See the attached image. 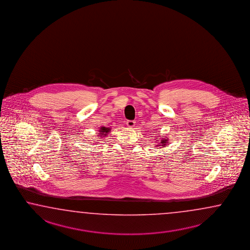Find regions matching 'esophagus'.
<instances>
[{
    "label": "esophagus",
    "mask_w": 250,
    "mask_h": 250,
    "mask_svg": "<svg viewBox=\"0 0 250 250\" xmlns=\"http://www.w3.org/2000/svg\"><path fill=\"white\" fill-rule=\"evenodd\" d=\"M126 125H127L128 127H134V125H135V122L133 121V120H128L127 122H126Z\"/></svg>",
    "instance_id": "obj_1"
}]
</instances>
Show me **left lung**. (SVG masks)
Wrapping results in <instances>:
<instances>
[{
    "label": "left lung",
    "instance_id": "obj_1",
    "mask_svg": "<svg viewBox=\"0 0 250 250\" xmlns=\"http://www.w3.org/2000/svg\"><path fill=\"white\" fill-rule=\"evenodd\" d=\"M167 142H168V140H166V139L162 138V140H161V142H160V144H159V145H162V146H166V144H167ZM156 146H158V145H157Z\"/></svg>",
    "mask_w": 250,
    "mask_h": 250
}]
</instances>
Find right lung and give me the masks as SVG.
Here are the masks:
<instances>
[{"mask_svg": "<svg viewBox=\"0 0 250 250\" xmlns=\"http://www.w3.org/2000/svg\"><path fill=\"white\" fill-rule=\"evenodd\" d=\"M109 131L110 128L102 126V127L100 128V130H99L100 134H98V135H101V137H102V136H106V134L109 133Z\"/></svg>", "mask_w": 250, "mask_h": 250, "instance_id": "1", "label": "right lung"}]
</instances>
